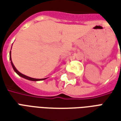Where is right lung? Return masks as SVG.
Returning a JSON list of instances; mask_svg holds the SVG:
<instances>
[{
	"mask_svg": "<svg viewBox=\"0 0 121 121\" xmlns=\"http://www.w3.org/2000/svg\"><path fill=\"white\" fill-rule=\"evenodd\" d=\"M11 50H12V49H11ZM9 60H10V61H11V64H12V67H13V70H14L15 72V73H16L19 76H21V77H22V78H23L26 79V80H30V81H35V82L40 81V80H45V79H47V78H42V79L34 78H31V77L26 76V75H25V74L21 73L19 71H18V70H17V69L15 68V67L14 65H13V62H12V57H11V50H10V52H9Z\"/></svg>",
	"mask_w": 121,
	"mask_h": 121,
	"instance_id": "add662e5",
	"label": "right lung"
}]
</instances>
